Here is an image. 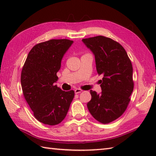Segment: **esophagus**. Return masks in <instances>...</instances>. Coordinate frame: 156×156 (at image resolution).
I'll use <instances>...</instances> for the list:
<instances>
[{
  "mask_svg": "<svg viewBox=\"0 0 156 156\" xmlns=\"http://www.w3.org/2000/svg\"><path fill=\"white\" fill-rule=\"evenodd\" d=\"M82 92V90H81V89H79V88H76V90H74V92L75 94H79L80 93V92Z\"/></svg>",
  "mask_w": 156,
  "mask_h": 156,
  "instance_id": "1",
  "label": "esophagus"
}]
</instances>
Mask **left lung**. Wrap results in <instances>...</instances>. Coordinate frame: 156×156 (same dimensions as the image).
Wrapping results in <instances>:
<instances>
[{"instance_id": "left-lung-1", "label": "left lung", "mask_w": 156, "mask_h": 156, "mask_svg": "<svg viewBox=\"0 0 156 156\" xmlns=\"http://www.w3.org/2000/svg\"><path fill=\"white\" fill-rule=\"evenodd\" d=\"M94 54L98 74L103 75L101 93L90 91L87 103L96 120L108 123L122 115L127 108L133 90V67L122 46L112 39L97 36L82 39Z\"/></svg>"}]
</instances>
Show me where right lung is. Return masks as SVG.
I'll return each mask as SVG.
<instances>
[{
	"label": "right lung",
	"instance_id": "1",
	"mask_svg": "<svg viewBox=\"0 0 156 156\" xmlns=\"http://www.w3.org/2000/svg\"><path fill=\"white\" fill-rule=\"evenodd\" d=\"M73 43L66 39H51L35 45L22 69L23 95L35 117L44 124L61 122L74 98V90L66 92L55 85L62 59Z\"/></svg>",
	"mask_w": 156,
	"mask_h": 156
}]
</instances>
